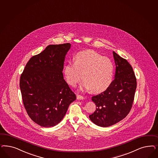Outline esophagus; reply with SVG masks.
<instances>
[{
  "instance_id": "esophagus-1",
  "label": "esophagus",
  "mask_w": 158,
  "mask_h": 158,
  "mask_svg": "<svg viewBox=\"0 0 158 158\" xmlns=\"http://www.w3.org/2000/svg\"><path fill=\"white\" fill-rule=\"evenodd\" d=\"M77 99L78 100H83L84 99V98L81 95H77Z\"/></svg>"
}]
</instances>
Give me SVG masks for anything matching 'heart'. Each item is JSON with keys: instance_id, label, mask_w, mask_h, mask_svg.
<instances>
[{"instance_id": "b5f03b06", "label": "heart", "mask_w": 158, "mask_h": 158, "mask_svg": "<svg viewBox=\"0 0 158 158\" xmlns=\"http://www.w3.org/2000/svg\"><path fill=\"white\" fill-rule=\"evenodd\" d=\"M64 74L68 83L75 86L82 79V89L92 92L103 91L109 86L113 75V64L106 57L95 51L78 52L74 57V63H68L64 66Z\"/></svg>"}]
</instances>
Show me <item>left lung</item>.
I'll return each mask as SVG.
<instances>
[{"mask_svg":"<svg viewBox=\"0 0 158 158\" xmlns=\"http://www.w3.org/2000/svg\"><path fill=\"white\" fill-rule=\"evenodd\" d=\"M116 64L114 80L102 93L92 97L96 110L89 118L97 126L106 127L121 121L132 107L137 80L132 67L127 61L113 52Z\"/></svg>","mask_w":158,"mask_h":158,"instance_id":"1","label":"left lung"}]
</instances>
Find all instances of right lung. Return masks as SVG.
Masks as SVG:
<instances>
[{
  "label": "right lung",
  "mask_w": 158,
  "mask_h": 158,
  "mask_svg": "<svg viewBox=\"0 0 158 158\" xmlns=\"http://www.w3.org/2000/svg\"><path fill=\"white\" fill-rule=\"evenodd\" d=\"M70 47L69 43L47 46L31 58L21 75L24 107L31 120L42 127H51L60 122L76 99L62 73Z\"/></svg>",
  "instance_id": "add662e5"
}]
</instances>
